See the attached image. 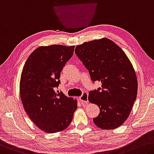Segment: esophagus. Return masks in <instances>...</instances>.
<instances>
[{
  "label": "esophagus",
  "instance_id": "34e87169",
  "mask_svg": "<svg viewBox=\"0 0 154 154\" xmlns=\"http://www.w3.org/2000/svg\"><path fill=\"white\" fill-rule=\"evenodd\" d=\"M88 94L87 92H84L81 96L79 97V101H81L82 103H87L88 101Z\"/></svg>",
  "mask_w": 154,
  "mask_h": 154
}]
</instances>
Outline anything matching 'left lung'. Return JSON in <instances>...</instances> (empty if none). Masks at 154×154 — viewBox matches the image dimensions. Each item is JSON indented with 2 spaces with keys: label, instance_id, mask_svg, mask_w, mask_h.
<instances>
[{
  "label": "left lung",
  "instance_id": "1",
  "mask_svg": "<svg viewBox=\"0 0 154 154\" xmlns=\"http://www.w3.org/2000/svg\"><path fill=\"white\" fill-rule=\"evenodd\" d=\"M75 52L92 81L101 82V88L88 94V101L100 109L94 124L103 130L119 128L128 118L137 96V78L130 60L108 38L84 42Z\"/></svg>",
  "mask_w": 154,
  "mask_h": 154
}]
</instances>
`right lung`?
Wrapping results in <instances>:
<instances>
[{
    "mask_svg": "<svg viewBox=\"0 0 154 154\" xmlns=\"http://www.w3.org/2000/svg\"><path fill=\"white\" fill-rule=\"evenodd\" d=\"M75 46H40L29 55L22 71L20 93L29 118L46 133L65 130L77 109L76 99L55 91L60 72L73 55Z\"/></svg>",
    "mask_w": 154,
    "mask_h": 154,
    "instance_id": "right-lung-1",
    "label": "right lung"
}]
</instances>
